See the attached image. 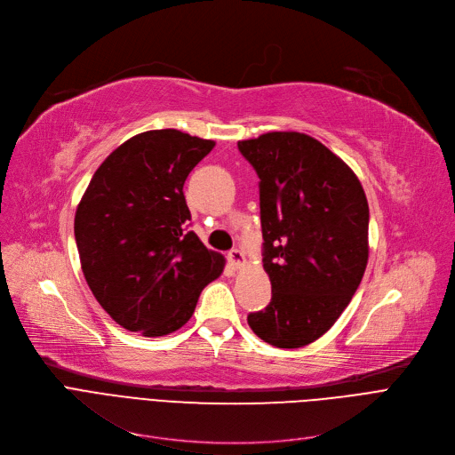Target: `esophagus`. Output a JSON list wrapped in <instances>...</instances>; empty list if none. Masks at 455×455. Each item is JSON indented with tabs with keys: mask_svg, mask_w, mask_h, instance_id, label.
I'll return each mask as SVG.
<instances>
[{
	"mask_svg": "<svg viewBox=\"0 0 455 455\" xmlns=\"http://www.w3.org/2000/svg\"><path fill=\"white\" fill-rule=\"evenodd\" d=\"M228 260H229V264L233 266V268H243L244 266V253L240 251V250H231L229 253H228Z\"/></svg>",
	"mask_w": 455,
	"mask_h": 455,
	"instance_id": "esophagus-1",
	"label": "esophagus"
}]
</instances>
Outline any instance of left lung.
<instances>
[{
    "label": "left lung",
    "instance_id": "left-lung-1",
    "mask_svg": "<svg viewBox=\"0 0 455 455\" xmlns=\"http://www.w3.org/2000/svg\"><path fill=\"white\" fill-rule=\"evenodd\" d=\"M259 176L264 272L272 301L251 331L279 349L322 338L351 303L369 259V205L358 176L301 132L238 141Z\"/></svg>",
    "mask_w": 455,
    "mask_h": 455
}]
</instances>
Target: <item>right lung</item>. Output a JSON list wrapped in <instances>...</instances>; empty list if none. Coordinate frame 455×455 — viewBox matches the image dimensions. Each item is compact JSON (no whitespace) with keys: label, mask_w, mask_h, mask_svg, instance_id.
<instances>
[{"label":"right lung","mask_w":455,"mask_h":455,"mask_svg":"<svg viewBox=\"0 0 455 455\" xmlns=\"http://www.w3.org/2000/svg\"><path fill=\"white\" fill-rule=\"evenodd\" d=\"M215 141L174 128L148 130L117 147L95 171L75 212L80 266L116 323L165 336L189 322L202 290L226 259L187 231L189 172Z\"/></svg>","instance_id":"1"}]
</instances>
